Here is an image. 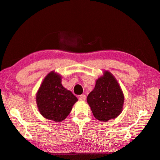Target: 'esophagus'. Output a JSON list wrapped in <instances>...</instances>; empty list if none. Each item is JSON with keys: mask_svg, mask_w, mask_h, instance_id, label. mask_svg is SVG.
<instances>
[{"mask_svg": "<svg viewBox=\"0 0 160 160\" xmlns=\"http://www.w3.org/2000/svg\"><path fill=\"white\" fill-rule=\"evenodd\" d=\"M79 99L80 101H85V100L86 99V96L85 95V94H81V95L79 96Z\"/></svg>", "mask_w": 160, "mask_h": 160, "instance_id": "34e87169", "label": "esophagus"}]
</instances>
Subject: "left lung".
<instances>
[{"label":"left lung","instance_id":"obj_1","mask_svg":"<svg viewBox=\"0 0 160 160\" xmlns=\"http://www.w3.org/2000/svg\"><path fill=\"white\" fill-rule=\"evenodd\" d=\"M87 102L94 117L101 122H107L120 115L124 96L112 74L104 71L103 75L96 81L95 87L87 97Z\"/></svg>","mask_w":160,"mask_h":160}]
</instances>
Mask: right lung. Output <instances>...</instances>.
<instances>
[{
    "mask_svg": "<svg viewBox=\"0 0 160 160\" xmlns=\"http://www.w3.org/2000/svg\"><path fill=\"white\" fill-rule=\"evenodd\" d=\"M78 101L70 90L62 86L61 76L52 71L39 87L36 102L41 115L56 122L63 121Z\"/></svg>",
    "mask_w": 160,
    "mask_h": 160,
    "instance_id": "obj_1",
    "label": "right lung"
}]
</instances>
